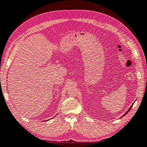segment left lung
Listing matches in <instances>:
<instances>
[{"label": "left lung", "instance_id": "left-lung-1", "mask_svg": "<svg viewBox=\"0 0 147 147\" xmlns=\"http://www.w3.org/2000/svg\"><path fill=\"white\" fill-rule=\"evenodd\" d=\"M133 104H132V105H131V106H130V107H129V108L128 109V111H126V113H125V114H124V115H123V116H121V118H122V117H123V116H125V115H126V114H127V113H128V112L129 111H130V109H131V107H133Z\"/></svg>", "mask_w": 147, "mask_h": 147}]
</instances>
